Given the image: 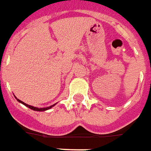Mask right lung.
<instances>
[{
  "instance_id": "add662e5",
  "label": "right lung",
  "mask_w": 151,
  "mask_h": 151,
  "mask_svg": "<svg viewBox=\"0 0 151 151\" xmlns=\"http://www.w3.org/2000/svg\"><path fill=\"white\" fill-rule=\"evenodd\" d=\"M15 98L17 99V101H18V102L22 103V104H24L25 106L29 108L30 109H32V110H35V111H46L47 110V109H50V108H52L53 106H55V104H53V105H51V106H49V107H47V108H37V107H34V106H31V105H29V104H26V103H24L23 101H20L19 99H17L16 96H15Z\"/></svg>"
}]
</instances>
